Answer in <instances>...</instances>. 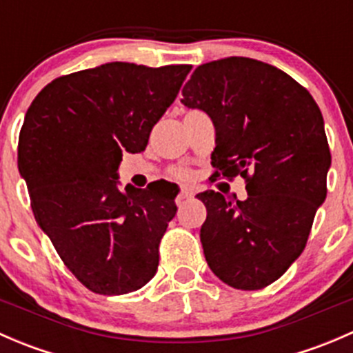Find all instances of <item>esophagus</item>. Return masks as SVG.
<instances>
[{
	"label": "esophagus",
	"instance_id": "esophagus-1",
	"mask_svg": "<svg viewBox=\"0 0 353 353\" xmlns=\"http://www.w3.org/2000/svg\"><path fill=\"white\" fill-rule=\"evenodd\" d=\"M194 196V191H191V190H183L179 193V196H177V205H181V203L184 201V199H188V198H193Z\"/></svg>",
	"mask_w": 353,
	"mask_h": 353
}]
</instances>
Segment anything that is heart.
Instances as JSON below:
<instances>
[{
    "mask_svg": "<svg viewBox=\"0 0 353 353\" xmlns=\"http://www.w3.org/2000/svg\"><path fill=\"white\" fill-rule=\"evenodd\" d=\"M177 176H179V177H188V172H179V174H177Z\"/></svg>",
    "mask_w": 353,
    "mask_h": 353,
    "instance_id": "heart-1",
    "label": "heart"
}]
</instances>
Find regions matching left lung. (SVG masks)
<instances>
[{
	"mask_svg": "<svg viewBox=\"0 0 353 353\" xmlns=\"http://www.w3.org/2000/svg\"><path fill=\"white\" fill-rule=\"evenodd\" d=\"M181 102L213 121V167L248 181L244 201L196 194L206 206V263L227 285L259 290L301 256L326 198L331 155L321 110L282 70L237 56L198 66Z\"/></svg>",
	"mask_w": 353,
	"mask_h": 353,
	"instance_id": "8db88e82",
	"label": "left lung"
}]
</instances>
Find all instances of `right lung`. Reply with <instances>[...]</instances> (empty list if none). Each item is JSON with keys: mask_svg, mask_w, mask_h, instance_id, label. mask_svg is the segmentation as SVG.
Returning <instances> with one entry per match:
<instances>
[{"mask_svg": "<svg viewBox=\"0 0 353 353\" xmlns=\"http://www.w3.org/2000/svg\"><path fill=\"white\" fill-rule=\"evenodd\" d=\"M190 71L105 63L52 80L25 114L19 170L35 222L95 294H130L157 273L177 191L121 190L117 169L124 152L147 148Z\"/></svg>", "mask_w": 353, "mask_h": 353, "instance_id": "obj_1", "label": "right lung"}]
</instances>
